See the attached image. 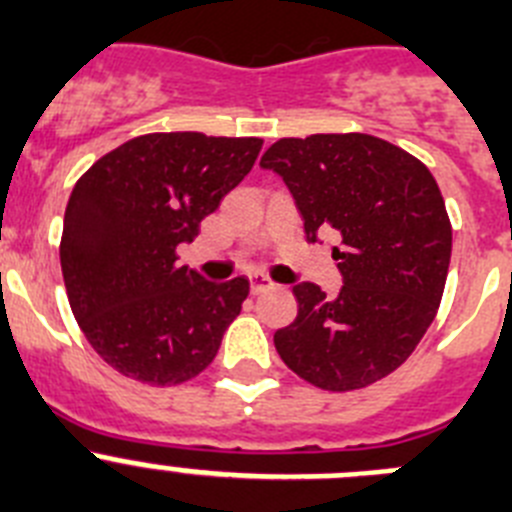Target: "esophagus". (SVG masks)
I'll return each instance as SVG.
<instances>
[{
    "mask_svg": "<svg viewBox=\"0 0 512 512\" xmlns=\"http://www.w3.org/2000/svg\"><path fill=\"white\" fill-rule=\"evenodd\" d=\"M270 288H275V283H272L270 278H265V275H250V290L255 295H260V293H265V290H270Z\"/></svg>",
    "mask_w": 512,
    "mask_h": 512,
    "instance_id": "1",
    "label": "esophagus"
}]
</instances>
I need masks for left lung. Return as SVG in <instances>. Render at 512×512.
Returning <instances> with one entry per match:
<instances>
[{"label": "left lung", "mask_w": 512, "mask_h": 512, "mask_svg": "<svg viewBox=\"0 0 512 512\" xmlns=\"http://www.w3.org/2000/svg\"><path fill=\"white\" fill-rule=\"evenodd\" d=\"M290 189L308 242L333 232L343 288H293L298 315L275 333L288 369L326 391L399 369L437 315L452 227L427 166L369 133L280 138L260 159Z\"/></svg>", "instance_id": "1"}]
</instances>
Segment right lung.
Masks as SVG:
<instances>
[{"mask_svg":"<svg viewBox=\"0 0 512 512\" xmlns=\"http://www.w3.org/2000/svg\"><path fill=\"white\" fill-rule=\"evenodd\" d=\"M262 138L148 133L95 161L70 194L60 265L90 346L123 376L154 386L214 361L250 293L176 265L224 194L250 174Z\"/></svg>","mask_w":512,"mask_h":512,"instance_id":"1","label":"right lung"}]
</instances>
